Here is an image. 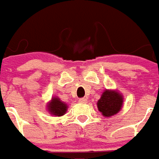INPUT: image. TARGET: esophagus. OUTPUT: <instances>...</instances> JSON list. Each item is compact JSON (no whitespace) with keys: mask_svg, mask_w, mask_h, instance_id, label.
Masks as SVG:
<instances>
[{"mask_svg":"<svg viewBox=\"0 0 159 159\" xmlns=\"http://www.w3.org/2000/svg\"><path fill=\"white\" fill-rule=\"evenodd\" d=\"M78 101H79V102H82V103H86V102H88V99L85 98H80Z\"/></svg>","mask_w":159,"mask_h":159,"instance_id":"obj_1","label":"esophagus"}]
</instances>
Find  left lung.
Listing matches in <instances>:
<instances>
[{
    "instance_id": "8db88e82",
    "label": "left lung",
    "mask_w": 159,
    "mask_h": 159,
    "mask_svg": "<svg viewBox=\"0 0 159 159\" xmlns=\"http://www.w3.org/2000/svg\"><path fill=\"white\" fill-rule=\"evenodd\" d=\"M123 103V94L116 89H105L97 102V105L102 116L111 117L121 111Z\"/></svg>"
}]
</instances>
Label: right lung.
Listing matches in <instances>:
<instances>
[{
    "label": "right lung",
    "mask_w": 159,
    "mask_h": 159,
    "mask_svg": "<svg viewBox=\"0 0 159 159\" xmlns=\"http://www.w3.org/2000/svg\"><path fill=\"white\" fill-rule=\"evenodd\" d=\"M46 110L51 116H61L67 112L68 105L66 102H62L58 97L55 96L51 98L49 102H48Z\"/></svg>",
    "instance_id": "1"
}]
</instances>
